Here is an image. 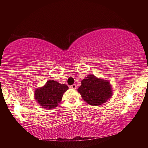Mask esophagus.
<instances>
[{"instance_id":"obj_1","label":"esophagus","mask_w":148,"mask_h":148,"mask_svg":"<svg viewBox=\"0 0 148 148\" xmlns=\"http://www.w3.org/2000/svg\"><path fill=\"white\" fill-rule=\"evenodd\" d=\"M70 87H71V88H72V89H76L77 87H76V84H73V85H72V86H70Z\"/></svg>"}]
</instances>
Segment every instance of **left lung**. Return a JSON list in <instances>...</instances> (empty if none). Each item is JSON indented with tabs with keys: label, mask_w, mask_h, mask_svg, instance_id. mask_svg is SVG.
<instances>
[{
	"label": "left lung",
	"mask_w": 148,
	"mask_h": 148,
	"mask_svg": "<svg viewBox=\"0 0 148 148\" xmlns=\"http://www.w3.org/2000/svg\"><path fill=\"white\" fill-rule=\"evenodd\" d=\"M78 91L83 99L92 106H99L106 102L112 95L108 81L99 79L90 74L82 81Z\"/></svg>",
	"instance_id": "1"
}]
</instances>
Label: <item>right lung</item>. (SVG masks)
Listing matches in <instances>:
<instances>
[{
  "instance_id": "right-lung-1",
  "label": "right lung",
  "mask_w": 148,
  "mask_h": 148,
  "mask_svg": "<svg viewBox=\"0 0 148 148\" xmlns=\"http://www.w3.org/2000/svg\"><path fill=\"white\" fill-rule=\"evenodd\" d=\"M69 89L65 84H61L53 79L49 80L44 87L36 90L35 99L42 107L54 108L61 102L62 94Z\"/></svg>"
}]
</instances>
